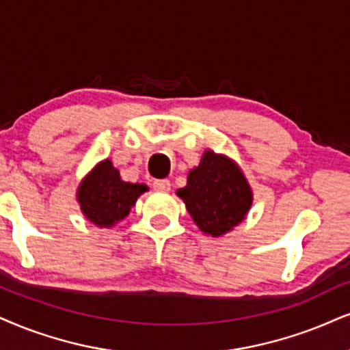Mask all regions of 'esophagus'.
Returning <instances> with one entry per match:
<instances>
[{
  "label": "esophagus",
  "mask_w": 350,
  "mask_h": 350,
  "mask_svg": "<svg viewBox=\"0 0 350 350\" xmlns=\"http://www.w3.org/2000/svg\"><path fill=\"white\" fill-rule=\"evenodd\" d=\"M152 187H154L155 191H163V193H165V191H168V189H170V182H168V180H165V178L154 180Z\"/></svg>",
  "instance_id": "1"
}]
</instances>
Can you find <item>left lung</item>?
<instances>
[{"instance_id":"obj_1","label":"left lung","mask_w":350,"mask_h":350,"mask_svg":"<svg viewBox=\"0 0 350 350\" xmlns=\"http://www.w3.org/2000/svg\"><path fill=\"white\" fill-rule=\"evenodd\" d=\"M204 234L219 237L241 222L252 206V189L240 168L222 155L206 150L201 163L176 191Z\"/></svg>"}]
</instances>
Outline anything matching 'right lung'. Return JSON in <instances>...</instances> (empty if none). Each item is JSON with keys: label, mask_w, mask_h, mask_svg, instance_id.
<instances>
[{"label": "right lung", "mask_w": 350, "mask_h": 350, "mask_svg": "<svg viewBox=\"0 0 350 350\" xmlns=\"http://www.w3.org/2000/svg\"><path fill=\"white\" fill-rule=\"evenodd\" d=\"M146 185L126 183L110 161H103L81 183L77 200L89 221L100 227H111L129 214Z\"/></svg>", "instance_id": "add662e5"}]
</instances>
